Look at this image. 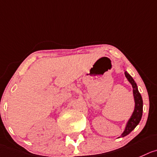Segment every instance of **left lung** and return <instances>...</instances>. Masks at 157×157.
<instances>
[{
    "mask_svg": "<svg viewBox=\"0 0 157 157\" xmlns=\"http://www.w3.org/2000/svg\"><path fill=\"white\" fill-rule=\"evenodd\" d=\"M125 75H126L128 81L131 83V85L132 86V89H133L134 100H135V109H134L133 113H132L131 118L128 121L127 125H126L124 132H122L121 136H119V138H120V137H124L126 136H127L128 134L130 133L135 129L136 126L139 124V122L141 120L142 116H143V99H142V96L138 90L136 83L135 82L133 78L129 75V73H127L126 71H125Z\"/></svg>",
    "mask_w": 157,
    "mask_h": 157,
    "instance_id": "8db88e82",
    "label": "left lung"
}]
</instances>
